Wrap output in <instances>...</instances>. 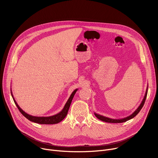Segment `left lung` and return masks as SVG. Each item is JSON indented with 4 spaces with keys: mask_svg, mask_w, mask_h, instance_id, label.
Here are the masks:
<instances>
[{
    "mask_svg": "<svg viewBox=\"0 0 158 158\" xmlns=\"http://www.w3.org/2000/svg\"><path fill=\"white\" fill-rule=\"evenodd\" d=\"M147 91H148V86H147V89H146V92H145V96H144V98L143 99V101H142V102H141L140 105L138 106V108L132 113L131 114H130L129 116H128V117H126V118H120V119H113V118H108V117H104V116H102V115H101V114H98L97 113H94L95 117L101 120L103 122H108V123H122V122H125L127 120H129L132 118H133L135 117H136V116L138 114V113L140 111V110H142V108L143 107V105H144V103H145V101L146 100V98H147Z\"/></svg>",
    "mask_w": 158,
    "mask_h": 158,
    "instance_id": "obj_1",
    "label": "left lung"
}]
</instances>
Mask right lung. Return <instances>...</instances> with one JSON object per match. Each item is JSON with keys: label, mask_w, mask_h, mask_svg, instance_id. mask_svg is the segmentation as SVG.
I'll return each mask as SVG.
<instances>
[{"label": "right lung", "mask_w": 158, "mask_h": 158, "mask_svg": "<svg viewBox=\"0 0 158 158\" xmlns=\"http://www.w3.org/2000/svg\"><path fill=\"white\" fill-rule=\"evenodd\" d=\"M77 89H75L73 92L72 93L71 95L70 96L69 98L68 99L67 102H66V104H65V105L63 107V109L60 113H58L57 114H54L53 116H50V117H35V116H32V115H30V114H27V113H26L23 110H22L20 108V106L17 104V102H16L15 99L14 98V97L12 94L11 90V94L12 97L13 98V101H14L16 107H17L18 109L19 110L20 112L25 117L27 118L29 120H30L31 122H33L37 123H40V124H55V123H57L60 122L61 121H62L65 118L66 114H67V113H68L69 107L70 106V104H71L72 99L73 98V96H74L75 94L76 93Z\"/></svg>", "instance_id": "1"}]
</instances>
